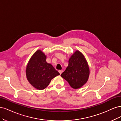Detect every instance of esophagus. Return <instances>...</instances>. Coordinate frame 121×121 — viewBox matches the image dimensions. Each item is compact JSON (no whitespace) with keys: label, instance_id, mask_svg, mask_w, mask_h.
Returning a JSON list of instances; mask_svg holds the SVG:
<instances>
[{"label":"esophagus","instance_id":"1","mask_svg":"<svg viewBox=\"0 0 121 121\" xmlns=\"http://www.w3.org/2000/svg\"><path fill=\"white\" fill-rule=\"evenodd\" d=\"M63 70H59V71H58V72L60 73V74H61V73H63Z\"/></svg>","mask_w":121,"mask_h":121}]
</instances>
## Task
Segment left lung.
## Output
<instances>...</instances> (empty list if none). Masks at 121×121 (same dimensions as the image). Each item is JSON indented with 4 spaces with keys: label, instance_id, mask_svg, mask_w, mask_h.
Listing matches in <instances>:
<instances>
[{
    "label": "left lung",
    "instance_id": "8db88e82",
    "mask_svg": "<svg viewBox=\"0 0 121 121\" xmlns=\"http://www.w3.org/2000/svg\"><path fill=\"white\" fill-rule=\"evenodd\" d=\"M90 70L88 64L82 52L77 50L69 60V65L60 75L73 88L78 89L86 83Z\"/></svg>",
    "mask_w": 121,
    "mask_h": 121
}]
</instances>
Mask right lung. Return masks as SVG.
Instances as JSON below:
<instances>
[{
    "label": "right lung",
    "instance_id": "1",
    "mask_svg": "<svg viewBox=\"0 0 121 121\" xmlns=\"http://www.w3.org/2000/svg\"><path fill=\"white\" fill-rule=\"evenodd\" d=\"M46 60V55L41 50H38L32 55L26 66V75L28 81L38 90L46 88L51 80L60 75Z\"/></svg>",
    "mask_w": 121,
    "mask_h": 121
}]
</instances>
